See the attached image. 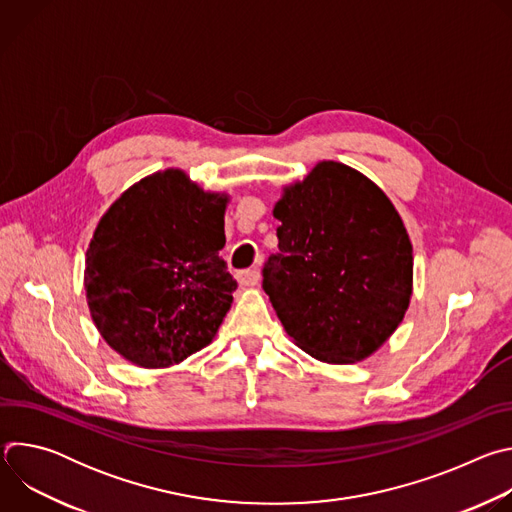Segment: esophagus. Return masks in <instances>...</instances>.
I'll use <instances>...</instances> for the list:
<instances>
[{
	"label": "esophagus",
	"instance_id": "obj_1",
	"mask_svg": "<svg viewBox=\"0 0 512 512\" xmlns=\"http://www.w3.org/2000/svg\"><path fill=\"white\" fill-rule=\"evenodd\" d=\"M259 269L257 267H249V269H241V271H237V281L241 283V285H247V287H251V285H257L259 283Z\"/></svg>",
	"mask_w": 512,
	"mask_h": 512
}]
</instances>
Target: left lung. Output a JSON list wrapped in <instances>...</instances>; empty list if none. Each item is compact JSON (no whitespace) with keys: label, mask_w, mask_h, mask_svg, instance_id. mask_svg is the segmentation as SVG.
I'll return each mask as SVG.
<instances>
[{"label":"left lung","mask_w":512,"mask_h":512,"mask_svg":"<svg viewBox=\"0 0 512 512\" xmlns=\"http://www.w3.org/2000/svg\"><path fill=\"white\" fill-rule=\"evenodd\" d=\"M277 253L263 289L285 332L310 356L354 362L401 324L413 249L385 192L356 170L322 162L275 204Z\"/></svg>","instance_id":"1"}]
</instances>
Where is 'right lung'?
<instances>
[{
    "mask_svg": "<svg viewBox=\"0 0 512 512\" xmlns=\"http://www.w3.org/2000/svg\"><path fill=\"white\" fill-rule=\"evenodd\" d=\"M225 204L166 170L133 184L101 218L87 251V300L123 358L162 369L214 338L237 289L218 255Z\"/></svg>",
    "mask_w": 512,
    "mask_h": 512,
    "instance_id": "1",
    "label": "right lung"
}]
</instances>
